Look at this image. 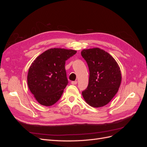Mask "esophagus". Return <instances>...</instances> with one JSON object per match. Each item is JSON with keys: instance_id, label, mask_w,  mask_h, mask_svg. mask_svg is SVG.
I'll list each match as a JSON object with an SVG mask.
<instances>
[{"instance_id": "obj_1", "label": "esophagus", "mask_w": 147, "mask_h": 147, "mask_svg": "<svg viewBox=\"0 0 147 147\" xmlns=\"http://www.w3.org/2000/svg\"><path fill=\"white\" fill-rule=\"evenodd\" d=\"M77 83H78L77 81H73V82H71V83H72V84H74V85H75V84H77Z\"/></svg>"}]
</instances>
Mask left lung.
<instances>
[{
	"label": "left lung",
	"mask_w": 147,
	"mask_h": 147,
	"mask_svg": "<svg viewBox=\"0 0 147 147\" xmlns=\"http://www.w3.org/2000/svg\"><path fill=\"white\" fill-rule=\"evenodd\" d=\"M81 55L90 71L88 87L82 91L83 98L93 107H103L118 91L121 82L119 66L112 56L98 48L84 50Z\"/></svg>",
	"instance_id": "left-lung-1"
}]
</instances>
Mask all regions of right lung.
<instances>
[{"mask_svg": "<svg viewBox=\"0 0 147 147\" xmlns=\"http://www.w3.org/2000/svg\"><path fill=\"white\" fill-rule=\"evenodd\" d=\"M77 51L51 48L38 56L29 69L28 84L38 103L45 106L55 104L69 83L65 61Z\"/></svg>", "mask_w": 147, "mask_h": 147, "instance_id": "1", "label": "right lung"}]
</instances>
